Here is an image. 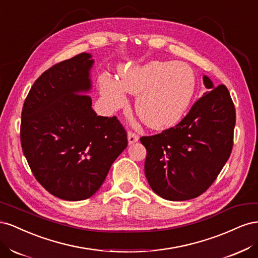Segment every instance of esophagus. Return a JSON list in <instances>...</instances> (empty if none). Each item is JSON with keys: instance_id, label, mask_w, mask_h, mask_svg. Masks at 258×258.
I'll return each instance as SVG.
<instances>
[{"instance_id": "esophagus-1", "label": "esophagus", "mask_w": 258, "mask_h": 258, "mask_svg": "<svg viewBox=\"0 0 258 258\" xmlns=\"http://www.w3.org/2000/svg\"><path fill=\"white\" fill-rule=\"evenodd\" d=\"M138 141H139V136L136 135L135 132L129 131L128 132V143L129 144H134V143H136Z\"/></svg>"}]
</instances>
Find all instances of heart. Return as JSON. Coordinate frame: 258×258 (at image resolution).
Returning <instances> with one entry per match:
<instances>
[{
    "mask_svg": "<svg viewBox=\"0 0 258 258\" xmlns=\"http://www.w3.org/2000/svg\"><path fill=\"white\" fill-rule=\"evenodd\" d=\"M101 92L113 108L124 103L123 91L138 95L136 112L146 126L162 130L174 126L188 108L196 88L192 70L182 62L151 61L121 67L118 81L100 77Z\"/></svg>",
    "mask_w": 258,
    "mask_h": 258,
    "instance_id": "1",
    "label": "heart"
}]
</instances>
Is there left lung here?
Returning a JSON list of instances; mask_svg holds the SVG:
<instances>
[{
    "label": "left lung",
    "mask_w": 258,
    "mask_h": 258,
    "mask_svg": "<svg viewBox=\"0 0 258 258\" xmlns=\"http://www.w3.org/2000/svg\"><path fill=\"white\" fill-rule=\"evenodd\" d=\"M208 89L175 127L140 141L146 148L145 176L163 199L184 201L204 194L220 174L233 145L235 105L225 85Z\"/></svg>",
    "instance_id": "obj_1"
}]
</instances>
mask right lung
Listing matches in <instances>:
<instances>
[{
    "mask_svg": "<svg viewBox=\"0 0 258 258\" xmlns=\"http://www.w3.org/2000/svg\"><path fill=\"white\" fill-rule=\"evenodd\" d=\"M93 62L82 52L54 64L34 82L22 107V152L38 183L62 200L96 194L128 145L119 120L97 116L85 95Z\"/></svg>",
    "mask_w": 258,
    "mask_h": 258,
    "instance_id": "obj_1",
    "label": "right lung"
}]
</instances>
